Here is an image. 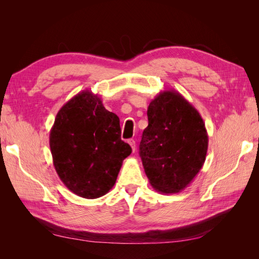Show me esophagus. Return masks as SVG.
I'll return each mask as SVG.
<instances>
[{"mask_svg":"<svg viewBox=\"0 0 259 259\" xmlns=\"http://www.w3.org/2000/svg\"><path fill=\"white\" fill-rule=\"evenodd\" d=\"M128 145L131 146L133 152H135V149H136V144H135V140L134 139H130L128 140Z\"/></svg>","mask_w":259,"mask_h":259,"instance_id":"obj_1","label":"esophagus"}]
</instances>
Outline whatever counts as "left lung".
I'll return each mask as SVG.
<instances>
[{
  "instance_id": "1",
  "label": "left lung",
  "mask_w": 259,
  "mask_h": 259,
  "mask_svg": "<svg viewBox=\"0 0 259 259\" xmlns=\"http://www.w3.org/2000/svg\"><path fill=\"white\" fill-rule=\"evenodd\" d=\"M147 115L139 155L149 183L161 193L183 191L205 162L208 136L202 116L175 90L156 95Z\"/></svg>"
}]
</instances>
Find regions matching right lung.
<instances>
[{"label": "right lung", "mask_w": 259, "mask_h": 259, "mask_svg": "<svg viewBox=\"0 0 259 259\" xmlns=\"http://www.w3.org/2000/svg\"><path fill=\"white\" fill-rule=\"evenodd\" d=\"M53 164L74 194L97 199L112 189L123 160L132 153L121 139L119 116L85 90L60 108L50 132Z\"/></svg>", "instance_id": "right-lung-1"}]
</instances>
